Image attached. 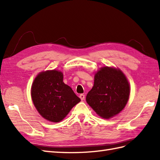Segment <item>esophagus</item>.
<instances>
[{"mask_svg": "<svg viewBox=\"0 0 160 160\" xmlns=\"http://www.w3.org/2000/svg\"><path fill=\"white\" fill-rule=\"evenodd\" d=\"M79 97H80V98L81 99V100H84V94H80V96H79Z\"/></svg>", "mask_w": 160, "mask_h": 160, "instance_id": "1", "label": "esophagus"}]
</instances>
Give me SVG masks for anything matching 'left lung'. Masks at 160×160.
I'll list each match as a JSON object with an SVG mask.
<instances>
[{
	"label": "left lung",
	"mask_w": 160,
	"mask_h": 160,
	"mask_svg": "<svg viewBox=\"0 0 160 160\" xmlns=\"http://www.w3.org/2000/svg\"><path fill=\"white\" fill-rule=\"evenodd\" d=\"M129 93V84L123 73L106 67L95 75L94 85L87 93L86 100L98 115L108 119L123 109Z\"/></svg>",
	"instance_id": "1"
}]
</instances>
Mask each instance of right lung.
<instances>
[{
    "label": "right lung",
    "mask_w": 160,
    "mask_h": 160,
    "mask_svg": "<svg viewBox=\"0 0 160 160\" xmlns=\"http://www.w3.org/2000/svg\"><path fill=\"white\" fill-rule=\"evenodd\" d=\"M33 104L46 120L58 122L80 101L72 89L63 82V74L56 70L39 73L32 87Z\"/></svg>",
    "instance_id": "1"
}]
</instances>
